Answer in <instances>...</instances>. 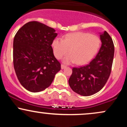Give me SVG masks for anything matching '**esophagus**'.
Listing matches in <instances>:
<instances>
[{
    "mask_svg": "<svg viewBox=\"0 0 127 127\" xmlns=\"http://www.w3.org/2000/svg\"><path fill=\"white\" fill-rule=\"evenodd\" d=\"M61 67H62V69H63V68H65L67 67V66L64 64H62V65H61Z\"/></svg>",
    "mask_w": 127,
    "mask_h": 127,
    "instance_id": "34e87169",
    "label": "esophagus"
}]
</instances>
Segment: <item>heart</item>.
Wrapping results in <instances>:
<instances>
[{"mask_svg": "<svg viewBox=\"0 0 127 127\" xmlns=\"http://www.w3.org/2000/svg\"><path fill=\"white\" fill-rule=\"evenodd\" d=\"M99 37L95 34L84 32H76L66 34L63 39L56 38L52 41L54 54L58 59L70 54L63 59L65 63H76L79 64L91 60L100 46Z\"/></svg>", "mask_w": 127, "mask_h": 127, "instance_id": "obj_1", "label": "heart"}]
</instances>
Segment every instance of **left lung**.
<instances>
[{"mask_svg":"<svg viewBox=\"0 0 127 127\" xmlns=\"http://www.w3.org/2000/svg\"><path fill=\"white\" fill-rule=\"evenodd\" d=\"M100 39L101 46L95 57L88 64L72 68L68 84L73 91L79 95L90 96L100 91L111 73L114 44L106 31L100 34Z\"/></svg>","mask_w":127,"mask_h":127,"instance_id":"left-lung-1","label":"left lung"}]
</instances>
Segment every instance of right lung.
Returning a JSON list of instances; mask_svg holds the SVG:
<instances>
[{
    "label": "right lung",
    "instance_id": "obj_1",
    "mask_svg": "<svg viewBox=\"0 0 127 127\" xmlns=\"http://www.w3.org/2000/svg\"><path fill=\"white\" fill-rule=\"evenodd\" d=\"M55 30L38 21L26 23L17 32L13 43V63L19 82L32 93L49 87L61 64L51 46Z\"/></svg>",
    "mask_w": 127,
    "mask_h": 127
}]
</instances>
